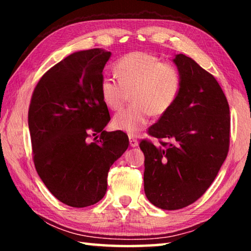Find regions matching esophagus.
<instances>
[{"mask_svg": "<svg viewBox=\"0 0 251 251\" xmlns=\"http://www.w3.org/2000/svg\"><path fill=\"white\" fill-rule=\"evenodd\" d=\"M129 145L131 147H137L138 146V141L136 138H133L129 136Z\"/></svg>", "mask_w": 251, "mask_h": 251, "instance_id": "esophagus-1", "label": "esophagus"}]
</instances>
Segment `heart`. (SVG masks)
<instances>
[{
  "instance_id": "b5f03b06",
  "label": "heart",
  "mask_w": 251,
  "mask_h": 251,
  "mask_svg": "<svg viewBox=\"0 0 251 251\" xmlns=\"http://www.w3.org/2000/svg\"><path fill=\"white\" fill-rule=\"evenodd\" d=\"M118 82L104 77L100 85L103 103L112 110H120L131 93L129 107L117 113L112 125L130 136L138 135L147 126L151 115L168 112L180 91V76L171 64L161 63L155 55L133 52L114 66Z\"/></svg>"
}]
</instances>
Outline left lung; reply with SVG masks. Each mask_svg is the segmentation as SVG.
Wrapping results in <instances>:
<instances>
[{"mask_svg":"<svg viewBox=\"0 0 251 251\" xmlns=\"http://www.w3.org/2000/svg\"><path fill=\"white\" fill-rule=\"evenodd\" d=\"M180 76L175 103L148 128L156 138L171 139L155 146L143 141L144 190L152 205L176 210L205 194L229 150V105L216 78L184 54L173 59Z\"/></svg>","mask_w":251,"mask_h":251,"instance_id":"8db88e82","label":"left lung"}]
</instances>
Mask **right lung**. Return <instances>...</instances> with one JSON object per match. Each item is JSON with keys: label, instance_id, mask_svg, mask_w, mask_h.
I'll list each match as a JSON object with an SVG mask.
<instances>
[{"label": "right lung", "instance_id": "add662e5", "mask_svg": "<svg viewBox=\"0 0 251 251\" xmlns=\"http://www.w3.org/2000/svg\"><path fill=\"white\" fill-rule=\"evenodd\" d=\"M110 55L103 49L69 55L42 76L29 105L36 172L53 196L71 207L94 205L105 196L109 168L129 144L123 131L104 130L110 117L100 85ZM99 132V141L88 142Z\"/></svg>", "mask_w": 251, "mask_h": 251}]
</instances>
